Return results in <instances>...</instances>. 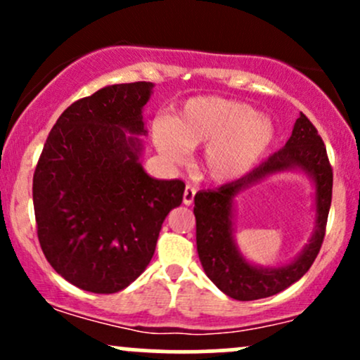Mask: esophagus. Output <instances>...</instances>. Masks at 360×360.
<instances>
[{"label":"esophagus","mask_w":360,"mask_h":360,"mask_svg":"<svg viewBox=\"0 0 360 360\" xmlns=\"http://www.w3.org/2000/svg\"><path fill=\"white\" fill-rule=\"evenodd\" d=\"M194 194H196V189H194L193 186H186L184 194H183V203H184L186 206H191V205H193Z\"/></svg>","instance_id":"esophagus-1"}]
</instances>
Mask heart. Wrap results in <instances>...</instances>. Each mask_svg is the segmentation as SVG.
Returning <instances> with one entry per match:
<instances>
[{"label":"heart","mask_w":360,"mask_h":360,"mask_svg":"<svg viewBox=\"0 0 360 360\" xmlns=\"http://www.w3.org/2000/svg\"><path fill=\"white\" fill-rule=\"evenodd\" d=\"M152 135L160 155L174 164L205 147V172L226 181L259 162L274 140V125L247 103L203 96L186 101L172 120H155Z\"/></svg>","instance_id":"1"}]
</instances>
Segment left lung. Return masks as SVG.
Instances as JSON below:
<instances>
[{"mask_svg":"<svg viewBox=\"0 0 360 360\" xmlns=\"http://www.w3.org/2000/svg\"><path fill=\"white\" fill-rule=\"evenodd\" d=\"M301 168L314 177L317 186L316 235L298 259L278 270L252 266L234 247L231 235L233 198L249 185L276 172ZM333 171L323 140L307 115L300 113L286 146L267 157L260 166L233 183L203 189L194 196L196 245L201 266L213 284L230 298L252 301L269 298L291 286L307 274L315 262L325 238L326 220L332 205Z\"/></svg>","mask_w":360,"mask_h":360,"instance_id":"8db88e82","label":"left lung"}]
</instances>
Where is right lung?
Wrapping results in <instances>:
<instances>
[{"label":"right lung","instance_id":"obj_1","mask_svg":"<svg viewBox=\"0 0 360 360\" xmlns=\"http://www.w3.org/2000/svg\"><path fill=\"white\" fill-rule=\"evenodd\" d=\"M152 82L106 86L74 101L49 134L34 174L37 235L45 259L74 286L125 289L146 271L162 223L183 203L181 179L140 166L142 108Z\"/></svg>","mask_w":360,"mask_h":360}]
</instances>
